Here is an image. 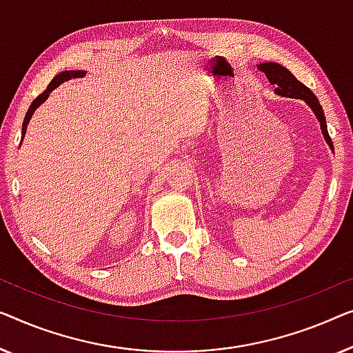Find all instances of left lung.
<instances>
[{
	"mask_svg": "<svg viewBox=\"0 0 353 353\" xmlns=\"http://www.w3.org/2000/svg\"><path fill=\"white\" fill-rule=\"evenodd\" d=\"M259 70L264 72L267 78H269L270 84L275 86V94L278 97H290V99H301L304 101L307 105L312 108V112L315 113L316 120L320 123V129L321 134H323L325 141L332 152H334V147H332L331 137L327 134V128H326V118L323 113V108H321L319 99L315 97V94L310 91L305 84H302L299 79H296V77L288 70L286 67H283L281 63L276 62H262L259 63Z\"/></svg>",
	"mask_w": 353,
	"mask_h": 353,
	"instance_id": "1",
	"label": "left lung"
}]
</instances>
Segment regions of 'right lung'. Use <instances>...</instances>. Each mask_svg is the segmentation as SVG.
<instances>
[{
	"label": "right lung",
	"instance_id": "right-lung-1",
	"mask_svg": "<svg viewBox=\"0 0 353 353\" xmlns=\"http://www.w3.org/2000/svg\"><path fill=\"white\" fill-rule=\"evenodd\" d=\"M84 75H86V72H83V70H65V72H61V73H59V75L54 77L52 81L49 83V86L46 88V91L39 94V96L32 102V105H30L27 115H26V120H23V125H22V139L26 137L27 126H28L30 120H32L34 110H37V108H38L39 105H41V103H43L44 101H46V99L49 97V94H51L57 86H61L62 83L68 81V79H72V78H81V77H84Z\"/></svg>",
	"mask_w": 353,
	"mask_h": 353
}]
</instances>
